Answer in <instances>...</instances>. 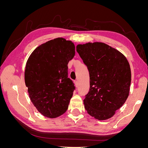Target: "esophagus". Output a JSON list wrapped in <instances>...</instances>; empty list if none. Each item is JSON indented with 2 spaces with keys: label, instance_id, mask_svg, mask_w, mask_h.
I'll list each match as a JSON object with an SVG mask.
<instances>
[{
  "label": "esophagus",
  "instance_id": "1",
  "mask_svg": "<svg viewBox=\"0 0 148 148\" xmlns=\"http://www.w3.org/2000/svg\"><path fill=\"white\" fill-rule=\"evenodd\" d=\"M74 83H75V86L76 87H78V81H77V80H76V81L74 82Z\"/></svg>",
  "mask_w": 148,
  "mask_h": 148
}]
</instances>
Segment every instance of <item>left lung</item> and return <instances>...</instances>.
Instances as JSON below:
<instances>
[{
  "instance_id": "8db88e82",
  "label": "left lung",
  "mask_w": 148,
  "mask_h": 148,
  "mask_svg": "<svg viewBox=\"0 0 148 148\" xmlns=\"http://www.w3.org/2000/svg\"><path fill=\"white\" fill-rule=\"evenodd\" d=\"M77 51L87 66L90 79L84 108L97 120L108 119L129 95L132 75L128 62L122 53L102 42L78 44Z\"/></svg>"
}]
</instances>
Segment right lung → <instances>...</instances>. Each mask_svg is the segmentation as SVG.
<instances>
[{"label": "right lung", "instance_id": "obj_1", "mask_svg": "<svg viewBox=\"0 0 148 148\" xmlns=\"http://www.w3.org/2000/svg\"><path fill=\"white\" fill-rule=\"evenodd\" d=\"M74 44L58 38L41 44L26 62L25 81L30 99L45 117L56 118L68 109L75 89L68 78V64L75 54Z\"/></svg>", "mask_w": 148, "mask_h": 148}]
</instances>
